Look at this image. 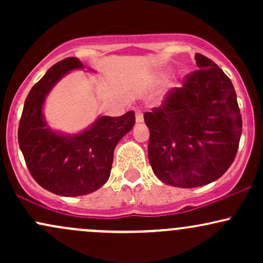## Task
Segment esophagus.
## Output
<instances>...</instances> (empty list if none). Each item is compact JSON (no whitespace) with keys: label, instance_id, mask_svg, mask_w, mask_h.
<instances>
[{"label":"esophagus","instance_id":"34e87169","mask_svg":"<svg viewBox=\"0 0 263 263\" xmlns=\"http://www.w3.org/2000/svg\"><path fill=\"white\" fill-rule=\"evenodd\" d=\"M136 122L142 123L143 122V112L141 110L136 111Z\"/></svg>","mask_w":263,"mask_h":263}]
</instances>
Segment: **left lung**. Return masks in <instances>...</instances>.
I'll use <instances>...</instances> for the list:
<instances>
[{
    "label": "left lung",
    "mask_w": 263,
    "mask_h": 263,
    "mask_svg": "<svg viewBox=\"0 0 263 263\" xmlns=\"http://www.w3.org/2000/svg\"><path fill=\"white\" fill-rule=\"evenodd\" d=\"M199 70L144 114L148 159L159 180L197 188L219 179L236 156L242 120L231 80L213 60L195 54Z\"/></svg>",
    "instance_id": "1"
}]
</instances>
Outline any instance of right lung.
<instances>
[{
	"instance_id": "obj_1",
	"label": "right lung",
	"mask_w": 263,
	"mask_h": 263,
	"mask_svg": "<svg viewBox=\"0 0 263 263\" xmlns=\"http://www.w3.org/2000/svg\"><path fill=\"white\" fill-rule=\"evenodd\" d=\"M84 68L79 59L66 58L48 69L27 96L18 127V143L32 177L62 197L101 188L110 177L115 147L135 125V112L128 111L119 117L99 116L78 134L50 128L43 114L48 93L66 74Z\"/></svg>"
}]
</instances>
